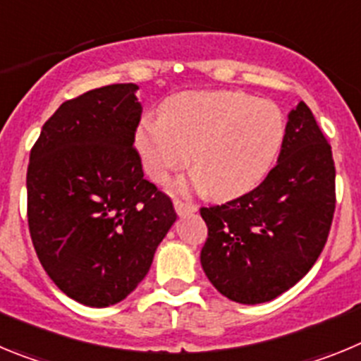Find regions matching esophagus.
Masks as SVG:
<instances>
[{"label":"esophagus","instance_id":"obj_1","mask_svg":"<svg viewBox=\"0 0 361 361\" xmlns=\"http://www.w3.org/2000/svg\"><path fill=\"white\" fill-rule=\"evenodd\" d=\"M173 206H175V212H177V215H188V213L197 212L195 204L184 202V200H178V199L173 200Z\"/></svg>","mask_w":361,"mask_h":361}]
</instances>
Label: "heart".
Wrapping results in <instances>:
<instances>
[{
	"instance_id": "b5f03b06",
	"label": "heart",
	"mask_w": 361,
	"mask_h": 361,
	"mask_svg": "<svg viewBox=\"0 0 361 361\" xmlns=\"http://www.w3.org/2000/svg\"><path fill=\"white\" fill-rule=\"evenodd\" d=\"M286 135L282 111L238 92H186L171 97L162 117L141 123L135 142L146 173L162 183L191 164L195 184L216 199L251 190L275 162Z\"/></svg>"
}]
</instances>
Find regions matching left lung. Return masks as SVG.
Returning a JSON list of instances; mask_svg holds the SVG:
<instances>
[{
    "mask_svg": "<svg viewBox=\"0 0 361 361\" xmlns=\"http://www.w3.org/2000/svg\"><path fill=\"white\" fill-rule=\"evenodd\" d=\"M333 152L304 101L289 111L279 162L255 190L200 208L208 238L200 264L219 293L262 304L314 266L336 208Z\"/></svg>",
    "mask_w": 361,
    "mask_h": 361,
    "instance_id": "left-lung-1",
    "label": "left lung"
}]
</instances>
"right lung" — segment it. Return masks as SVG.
I'll return each instance as SVG.
<instances>
[{"instance_id":"add662e5","label":"right lung","mask_w":361,"mask_h":361,"mask_svg":"<svg viewBox=\"0 0 361 361\" xmlns=\"http://www.w3.org/2000/svg\"><path fill=\"white\" fill-rule=\"evenodd\" d=\"M121 82L68 99L30 149L27 216L41 266L79 304L108 307L139 286L177 219L133 146L142 108Z\"/></svg>"}]
</instances>
